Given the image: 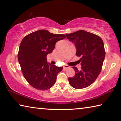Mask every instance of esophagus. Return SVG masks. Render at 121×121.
<instances>
[{
    "mask_svg": "<svg viewBox=\"0 0 121 121\" xmlns=\"http://www.w3.org/2000/svg\"><path fill=\"white\" fill-rule=\"evenodd\" d=\"M70 68V67L68 66V65H65L64 66H63V69H68Z\"/></svg>",
    "mask_w": 121,
    "mask_h": 121,
    "instance_id": "1",
    "label": "esophagus"
}]
</instances>
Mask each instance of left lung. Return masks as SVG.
I'll return each instance as SVG.
<instances>
[{
	"label": "left lung",
	"instance_id": "obj_1",
	"mask_svg": "<svg viewBox=\"0 0 121 121\" xmlns=\"http://www.w3.org/2000/svg\"><path fill=\"white\" fill-rule=\"evenodd\" d=\"M65 35L75 44L76 56L81 57L78 60L81 70L73 67L75 75L69 78V84L75 89L87 87L96 80L101 72L105 57L103 41L99 36L82 30Z\"/></svg>",
	"mask_w": 121,
	"mask_h": 121
}]
</instances>
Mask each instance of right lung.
<instances>
[{
	"mask_svg": "<svg viewBox=\"0 0 121 121\" xmlns=\"http://www.w3.org/2000/svg\"><path fill=\"white\" fill-rule=\"evenodd\" d=\"M65 38L63 34L50 33L46 30L35 31L24 37L20 44L17 58L24 78L32 87L46 90L52 87L63 67L47 62L56 43Z\"/></svg>",
	"mask_w": 121,
	"mask_h": 121,
	"instance_id": "1",
	"label": "right lung"
}]
</instances>
